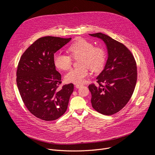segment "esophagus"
I'll return each instance as SVG.
<instances>
[{
	"label": "esophagus",
	"mask_w": 155,
	"mask_h": 155,
	"mask_svg": "<svg viewBox=\"0 0 155 155\" xmlns=\"http://www.w3.org/2000/svg\"><path fill=\"white\" fill-rule=\"evenodd\" d=\"M81 86H82V85H81V84H75V87H76L77 88H79V87H80Z\"/></svg>",
	"instance_id": "obj_1"
}]
</instances>
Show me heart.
Here are the masks:
<instances>
[{
  "label": "heart",
  "instance_id": "b5f03b06",
  "mask_svg": "<svg viewBox=\"0 0 155 155\" xmlns=\"http://www.w3.org/2000/svg\"><path fill=\"white\" fill-rule=\"evenodd\" d=\"M70 54L75 59L78 58L80 68L70 70L64 76L66 82L81 84L89 75L88 68L92 71L101 70L106 59L105 49L101 46L94 47V44L84 38H80L72 43L68 48ZM53 61L56 67L61 70H68L72 65V58L61 53L54 55Z\"/></svg>",
  "mask_w": 155,
  "mask_h": 155
}]
</instances>
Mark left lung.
<instances>
[{
	"label": "left lung",
	"instance_id": "left-lung-1",
	"mask_svg": "<svg viewBox=\"0 0 155 155\" xmlns=\"http://www.w3.org/2000/svg\"><path fill=\"white\" fill-rule=\"evenodd\" d=\"M89 35L104 42L108 56L103 71L96 78L98 83L88 86L91 104L103 115H113L126 105L133 94L137 75L136 62L123 43L102 33Z\"/></svg>",
	"mask_w": 155,
	"mask_h": 155
}]
</instances>
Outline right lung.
Wrapping results in <instances>:
<instances>
[{
  "label": "right lung",
  "mask_w": 155,
  "mask_h": 155,
  "mask_svg": "<svg viewBox=\"0 0 155 155\" xmlns=\"http://www.w3.org/2000/svg\"><path fill=\"white\" fill-rule=\"evenodd\" d=\"M71 39L40 38L25 51L18 63L16 83L21 97L29 111L41 120H55L67 110L74 84L58 87L61 75L56 70L53 57Z\"/></svg>",
  "instance_id": "obj_1"
}]
</instances>
